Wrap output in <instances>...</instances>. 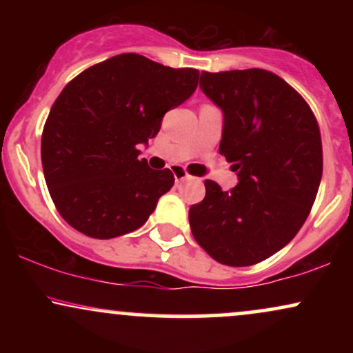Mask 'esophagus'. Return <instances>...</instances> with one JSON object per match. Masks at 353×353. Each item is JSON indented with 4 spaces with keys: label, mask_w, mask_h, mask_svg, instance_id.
I'll use <instances>...</instances> for the list:
<instances>
[{
    "label": "esophagus",
    "mask_w": 353,
    "mask_h": 353,
    "mask_svg": "<svg viewBox=\"0 0 353 353\" xmlns=\"http://www.w3.org/2000/svg\"><path fill=\"white\" fill-rule=\"evenodd\" d=\"M172 174H174V179H176V182H182L184 179H189L190 177L182 168H172Z\"/></svg>",
    "instance_id": "esophagus-1"
}]
</instances>
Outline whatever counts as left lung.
<instances>
[{"instance_id": "8db88e82", "label": "left lung", "mask_w": 353, "mask_h": 353, "mask_svg": "<svg viewBox=\"0 0 353 353\" xmlns=\"http://www.w3.org/2000/svg\"><path fill=\"white\" fill-rule=\"evenodd\" d=\"M201 89L224 111L219 152L239 184L208 179L189 209L192 236L214 261L254 265L289 244L310 214L322 179L319 123L307 101L274 72H201Z\"/></svg>"}]
</instances>
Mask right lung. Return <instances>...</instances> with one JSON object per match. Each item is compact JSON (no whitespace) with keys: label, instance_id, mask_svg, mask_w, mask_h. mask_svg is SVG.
<instances>
[{"label":"right lung","instance_id":"obj_1","mask_svg":"<svg viewBox=\"0 0 353 353\" xmlns=\"http://www.w3.org/2000/svg\"><path fill=\"white\" fill-rule=\"evenodd\" d=\"M199 71L123 52L64 86L43 128L41 163L61 217L92 239L139 229L174 184L137 159L169 109L196 91Z\"/></svg>","mask_w":353,"mask_h":353}]
</instances>
